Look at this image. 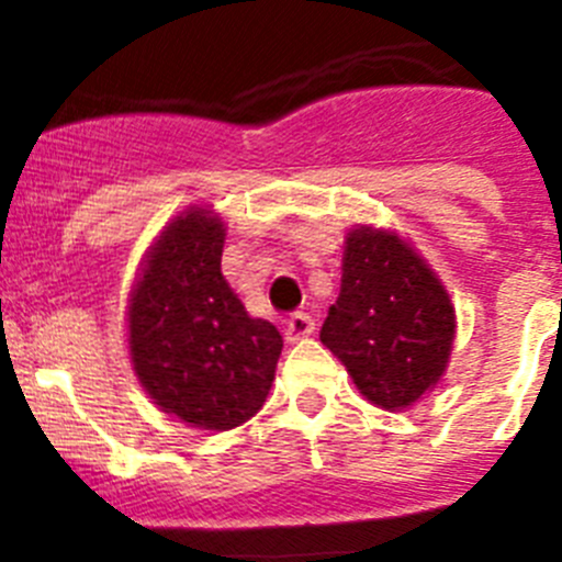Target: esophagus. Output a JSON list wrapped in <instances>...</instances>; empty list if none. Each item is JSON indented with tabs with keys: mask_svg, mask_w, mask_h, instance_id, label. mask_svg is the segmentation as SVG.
<instances>
[{
	"mask_svg": "<svg viewBox=\"0 0 562 562\" xmlns=\"http://www.w3.org/2000/svg\"><path fill=\"white\" fill-rule=\"evenodd\" d=\"M286 342H301L306 340V337L315 335V321H312L310 315H292L290 321H286Z\"/></svg>",
	"mask_w": 562,
	"mask_h": 562,
	"instance_id": "obj_1",
	"label": "esophagus"
}]
</instances>
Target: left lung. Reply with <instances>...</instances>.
<instances>
[{"mask_svg": "<svg viewBox=\"0 0 562 562\" xmlns=\"http://www.w3.org/2000/svg\"><path fill=\"white\" fill-rule=\"evenodd\" d=\"M456 306L434 267L389 227L355 225L321 342L371 405L405 411L448 371Z\"/></svg>", "mask_w": 562, "mask_h": 562, "instance_id": "left-lung-1", "label": "left lung"}]
</instances>
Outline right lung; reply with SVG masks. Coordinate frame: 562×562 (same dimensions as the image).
I'll use <instances>...</instances> for the list:
<instances>
[{
  "label": "right lung",
  "instance_id": "add662e5",
  "mask_svg": "<svg viewBox=\"0 0 562 562\" xmlns=\"http://www.w3.org/2000/svg\"><path fill=\"white\" fill-rule=\"evenodd\" d=\"M225 222L188 205L140 261L126 306L132 369L148 400L188 428L233 430L258 414L284 340L222 276Z\"/></svg>",
  "mask_w": 562,
  "mask_h": 562
}]
</instances>
